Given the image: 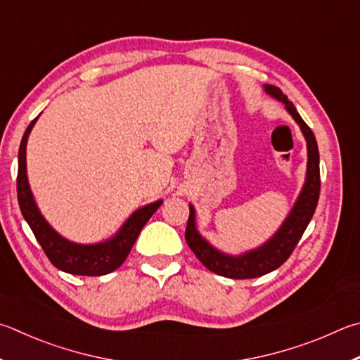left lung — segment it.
I'll list each match as a JSON object with an SVG mask.
<instances>
[{"mask_svg":"<svg viewBox=\"0 0 360 360\" xmlns=\"http://www.w3.org/2000/svg\"><path fill=\"white\" fill-rule=\"evenodd\" d=\"M264 91L269 96H272L274 99L285 103V108L294 117V121L299 124V127L305 136L307 154H309L305 184L302 191H300L296 202H294L288 217L285 219L282 226L278 228V231L263 245L255 248V250L238 255V257L217 250V248L212 247L201 236L197 230V225H195V209L192 205H188V207H191V215H188L186 228L187 245L192 248V252L197 255V258L209 271L228 278L261 277L282 266L290 258L294 247L297 245L300 238H302L307 225L310 224L318 205L319 188H321V179H319V153L316 139L313 135L311 129L300 117L297 110L294 108L292 102L282 93V89L272 86V84H264Z\"/></svg>","mask_w":360,"mask_h":360,"instance_id":"1","label":"left lung"}]
</instances>
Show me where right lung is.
I'll list each match as a JSON object with an SVG mask.
<instances>
[{
	"mask_svg": "<svg viewBox=\"0 0 360 360\" xmlns=\"http://www.w3.org/2000/svg\"><path fill=\"white\" fill-rule=\"evenodd\" d=\"M37 117L30 122L28 129L25 130L23 139L18 149V173H17V198L20 205V211L25 220L28 221L30 228L34 233L37 243L41 244L42 250L47 255L51 264L60 271L74 276H105V274L117 269L126 261L129 252L132 250L136 238L151 215L158 211L162 205V200L146 205L130 215L126 224L121 226L113 238H110L99 244H75L64 239L58 234L49 221L42 217L41 211L36 206L34 197L28 184L26 176V143L32 126Z\"/></svg>",
	"mask_w": 360,
	"mask_h": 360,
	"instance_id": "obj_1",
	"label": "right lung"
}]
</instances>
